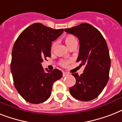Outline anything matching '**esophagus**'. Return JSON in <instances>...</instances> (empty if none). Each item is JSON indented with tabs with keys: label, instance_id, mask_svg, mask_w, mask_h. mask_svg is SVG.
<instances>
[{
	"label": "esophagus",
	"instance_id": "34e87169",
	"mask_svg": "<svg viewBox=\"0 0 122 122\" xmlns=\"http://www.w3.org/2000/svg\"><path fill=\"white\" fill-rule=\"evenodd\" d=\"M68 75H69V73H66V72H64V71H63V76H68Z\"/></svg>",
	"mask_w": 122,
	"mask_h": 122
}]
</instances>
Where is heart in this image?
<instances>
[{
	"mask_svg": "<svg viewBox=\"0 0 122 122\" xmlns=\"http://www.w3.org/2000/svg\"><path fill=\"white\" fill-rule=\"evenodd\" d=\"M64 41H65V42H66V45L68 46V47H70V46L72 45L73 43H75V42H77V41H76V39L73 36H71V35H69V36H67L65 39H64ZM56 45V42H54V43H52V46H51V50L54 49V46ZM70 61H67V60H61L60 61V65L63 67H66L68 65V64L70 63Z\"/></svg>",
	"mask_w": 122,
	"mask_h": 122,
	"instance_id": "obj_1",
	"label": "heart"
}]
</instances>
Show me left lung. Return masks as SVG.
Instances as JSON below:
<instances>
[{"label":"left lung","mask_w":122,"mask_h":122,"mask_svg":"<svg viewBox=\"0 0 122 122\" xmlns=\"http://www.w3.org/2000/svg\"><path fill=\"white\" fill-rule=\"evenodd\" d=\"M64 31L76 36L80 41L77 62L85 66L79 76L73 73L76 84L70 88L71 95L80 101L93 100L102 93L109 79L111 60L105 39L97 29L83 23Z\"/></svg>","instance_id":"8db88e82"}]
</instances>
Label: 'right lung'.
I'll use <instances>...</instances> for the list:
<instances>
[{"label": "right lung", "instance_id": "right-lung-1", "mask_svg": "<svg viewBox=\"0 0 122 122\" xmlns=\"http://www.w3.org/2000/svg\"><path fill=\"white\" fill-rule=\"evenodd\" d=\"M63 32V29L56 30L35 23L24 29L15 42L10 64L14 84L20 96L30 103L47 100L53 83L63 76L58 69H46V72L41 63L51 57L52 41Z\"/></svg>", "mask_w": 122, "mask_h": 122}]
</instances>
